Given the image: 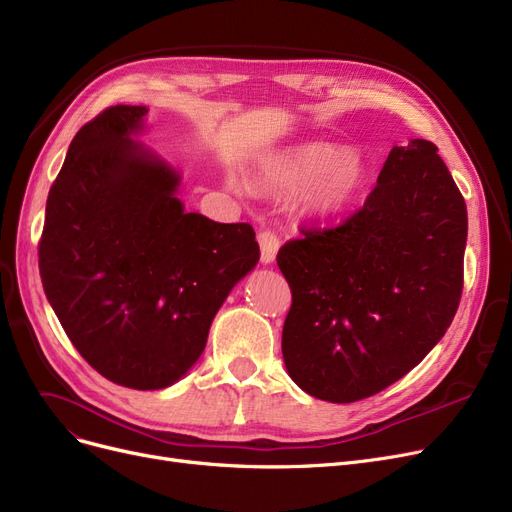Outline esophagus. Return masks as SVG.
Instances as JSON below:
<instances>
[{
    "mask_svg": "<svg viewBox=\"0 0 512 512\" xmlns=\"http://www.w3.org/2000/svg\"><path fill=\"white\" fill-rule=\"evenodd\" d=\"M259 247H261V261L263 263H272L276 259V253L280 249V238L276 236L274 230H261L257 234Z\"/></svg>",
    "mask_w": 512,
    "mask_h": 512,
    "instance_id": "obj_1",
    "label": "esophagus"
}]
</instances>
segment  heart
<instances>
[{
	"label": "heart",
	"mask_w": 512,
	"mask_h": 512,
	"mask_svg": "<svg viewBox=\"0 0 512 512\" xmlns=\"http://www.w3.org/2000/svg\"><path fill=\"white\" fill-rule=\"evenodd\" d=\"M265 177L280 188H299V203L314 217L347 211L362 194L368 169L355 150L314 142L278 154L265 165Z\"/></svg>",
	"instance_id": "b5f03b06"
}]
</instances>
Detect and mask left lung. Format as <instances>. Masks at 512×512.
I'll list each match as a JSON object with an SVG mask.
<instances>
[{"label": "left lung", "mask_w": 512, "mask_h": 512, "mask_svg": "<svg viewBox=\"0 0 512 512\" xmlns=\"http://www.w3.org/2000/svg\"><path fill=\"white\" fill-rule=\"evenodd\" d=\"M466 230L437 146H393L360 211L337 228L301 230L278 251L293 293L282 328L291 379L351 404L418 366L456 316Z\"/></svg>", "instance_id": "obj_1"}]
</instances>
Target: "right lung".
Returning <instances> with one entry per match:
<instances>
[{
  "label": "right lung",
  "instance_id": "right-lung-1",
  "mask_svg": "<svg viewBox=\"0 0 512 512\" xmlns=\"http://www.w3.org/2000/svg\"><path fill=\"white\" fill-rule=\"evenodd\" d=\"M110 106L73 138L39 240L46 297L83 360L129 389H165L201 358L234 284L259 261L249 224L186 213L180 175Z\"/></svg>",
  "mask_w": 512,
  "mask_h": 512
}]
</instances>
